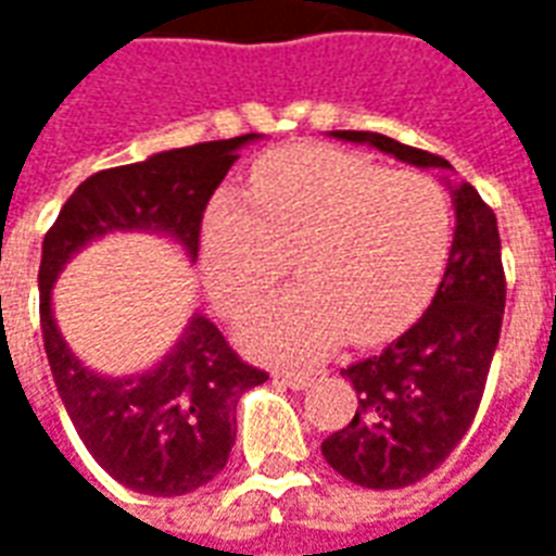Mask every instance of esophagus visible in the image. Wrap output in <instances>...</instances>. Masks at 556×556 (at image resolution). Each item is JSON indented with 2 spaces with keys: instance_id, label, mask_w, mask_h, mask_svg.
<instances>
[{
  "instance_id": "1",
  "label": "esophagus",
  "mask_w": 556,
  "mask_h": 556,
  "mask_svg": "<svg viewBox=\"0 0 556 556\" xmlns=\"http://www.w3.org/2000/svg\"><path fill=\"white\" fill-rule=\"evenodd\" d=\"M274 378H277L279 384L291 387V390H306V387L315 381V372H294V369L289 372V369H282V372H277Z\"/></svg>"
}]
</instances>
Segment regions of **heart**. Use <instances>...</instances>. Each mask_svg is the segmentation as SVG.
I'll return each instance as SVG.
<instances>
[{
	"instance_id": "1",
	"label": "heart",
	"mask_w": 556,
	"mask_h": 556,
	"mask_svg": "<svg viewBox=\"0 0 556 556\" xmlns=\"http://www.w3.org/2000/svg\"><path fill=\"white\" fill-rule=\"evenodd\" d=\"M453 205L422 172H393L327 146L282 148L253 172L250 195L219 190L202 217V274L223 313L274 289L294 255L303 286L241 327L270 361H313L349 337H396L438 286Z\"/></svg>"
}]
</instances>
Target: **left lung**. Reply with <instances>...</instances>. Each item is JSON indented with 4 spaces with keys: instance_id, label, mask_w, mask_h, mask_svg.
Listing matches in <instances>:
<instances>
[{
    "instance_id": "obj_1",
    "label": "left lung",
    "mask_w": 556,
    "mask_h": 556,
    "mask_svg": "<svg viewBox=\"0 0 556 556\" xmlns=\"http://www.w3.org/2000/svg\"><path fill=\"white\" fill-rule=\"evenodd\" d=\"M330 137L372 146L417 169L453 172L438 154L369 130ZM455 231L429 309L381 354L342 369L357 410L325 443L327 465L363 489H402L429 477L477 417L506 306L497 217L467 181L450 184Z\"/></svg>"
}]
</instances>
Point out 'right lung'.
Here are the masks:
<instances>
[{
    "instance_id": "obj_1",
    "label": "right lung",
    "mask_w": 556,
    "mask_h": 556,
    "mask_svg": "<svg viewBox=\"0 0 556 556\" xmlns=\"http://www.w3.org/2000/svg\"><path fill=\"white\" fill-rule=\"evenodd\" d=\"M262 134L160 151L94 172L71 193L41 247V330L55 390L94 462L122 485L151 497L202 489L229 462L238 399L265 384L229 349L211 318L193 313L157 363L134 375H103L79 361L55 325L53 286L65 265L106 235H154L187 262L199 255L207 199L238 151Z\"/></svg>"
}]
</instances>
